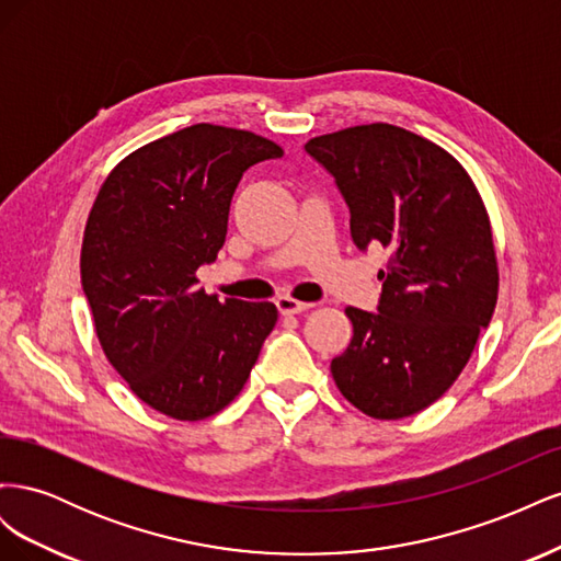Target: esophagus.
I'll return each instance as SVG.
<instances>
[{"mask_svg": "<svg viewBox=\"0 0 561 561\" xmlns=\"http://www.w3.org/2000/svg\"><path fill=\"white\" fill-rule=\"evenodd\" d=\"M276 307L283 316H293V313H301V311L313 309V304L311 301H299L295 297H278Z\"/></svg>", "mask_w": 561, "mask_h": 561, "instance_id": "obj_1", "label": "esophagus"}]
</instances>
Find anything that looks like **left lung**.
Wrapping results in <instances>:
<instances>
[{
	"label": "left lung",
	"instance_id": "1",
	"mask_svg": "<svg viewBox=\"0 0 561 561\" xmlns=\"http://www.w3.org/2000/svg\"><path fill=\"white\" fill-rule=\"evenodd\" d=\"M307 151L344 194L355 245L390 252L379 313L346 309L353 336L330 365L334 383L371 419L419 414L461 375L496 309L484 201L447 149L390 124L318 135Z\"/></svg>",
	"mask_w": 561,
	"mask_h": 561
}]
</instances>
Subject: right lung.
Instances as JSON below:
<instances>
[{
    "instance_id": "add662e5",
    "label": "right lung",
    "mask_w": 561,
    "mask_h": 561,
    "mask_svg": "<svg viewBox=\"0 0 561 561\" xmlns=\"http://www.w3.org/2000/svg\"><path fill=\"white\" fill-rule=\"evenodd\" d=\"M283 157L262 135L196 124L130 151L93 201L81 285L100 348L151 410L208 419L241 393L278 309L206 295L201 264L227 239L236 184Z\"/></svg>"
}]
</instances>
